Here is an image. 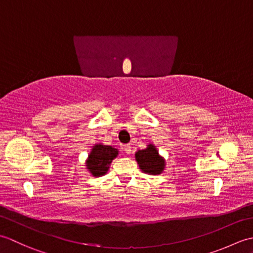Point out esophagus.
Here are the masks:
<instances>
[{"mask_svg": "<svg viewBox=\"0 0 253 253\" xmlns=\"http://www.w3.org/2000/svg\"><path fill=\"white\" fill-rule=\"evenodd\" d=\"M123 150L125 151V153L130 154L131 153V146H130V144H124Z\"/></svg>", "mask_w": 253, "mask_h": 253, "instance_id": "34e87169", "label": "esophagus"}]
</instances>
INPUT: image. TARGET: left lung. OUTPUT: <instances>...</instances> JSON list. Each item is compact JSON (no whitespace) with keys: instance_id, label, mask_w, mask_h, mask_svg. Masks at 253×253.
<instances>
[{"instance_id":"left-lung-1","label":"left lung","mask_w":253,"mask_h":253,"mask_svg":"<svg viewBox=\"0 0 253 253\" xmlns=\"http://www.w3.org/2000/svg\"><path fill=\"white\" fill-rule=\"evenodd\" d=\"M135 158L142 173L148 175H160L165 169V159L159 153L157 146L152 142L147 144V148L138 150Z\"/></svg>"}]
</instances>
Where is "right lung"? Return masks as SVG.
Segmentation results:
<instances>
[{
    "mask_svg": "<svg viewBox=\"0 0 253 253\" xmlns=\"http://www.w3.org/2000/svg\"><path fill=\"white\" fill-rule=\"evenodd\" d=\"M120 151L114 147L103 143H95L90 150L88 158L85 160V169L93 177H101L110 169L112 161Z\"/></svg>",
    "mask_w": 253,
    "mask_h": 253,
    "instance_id": "obj_1",
    "label": "right lung"
}]
</instances>
